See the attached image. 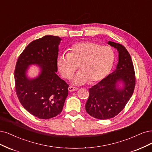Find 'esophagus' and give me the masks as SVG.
<instances>
[{
    "label": "esophagus",
    "instance_id": "obj_1",
    "mask_svg": "<svg viewBox=\"0 0 152 152\" xmlns=\"http://www.w3.org/2000/svg\"><path fill=\"white\" fill-rule=\"evenodd\" d=\"M78 90L77 88H75V87H72V86H69V88H68V90H69V91H76Z\"/></svg>",
    "mask_w": 152,
    "mask_h": 152
}]
</instances>
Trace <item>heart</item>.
Segmentation results:
<instances>
[{
  "label": "heart",
  "mask_w": 152,
  "mask_h": 152,
  "mask_svg": "<svg viewBox=\"0 0 152 152\" xmlns=\"http://www.w3.org/2000/svg\"><path fill=\"white\" fill-rule=\"evenodd\" d=\"M114 61V53L109 46H100L91 42L77 43L69 48V52L58 56L57 65L62 76L68 79L73 76V85H81L89 81L91 84L100 81L108 75Z\"/></svg>",
  "instance_id": "1"
}]
</instances>
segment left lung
Returning <instances> with one entry per match:
<instances>
[{
  "label": "left lung",
  "instance_id": "1",
  "mask_svg": "<svg viewBox=\"0 0 152 152\" xmlns=\"http://www.w3.org/2000/svg\"><path fill=\"white\" fill-rule=\"evenodd\" d=\"M107 43L118 52L116 69L90 88L85 105L88 114L102 120L112 118L123 110L135 86L134 66L129 52L119 43L111 41Z\"/></svg>",
  "mask_w": 152,
  "mask_h": 152
}]
</instances>
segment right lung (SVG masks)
I'll use <instances>...</instances> for the list:
<instances>
[{"label":"right lung","instance_id":"right-lung-1","mask_svg":"<svg viewBox=\"0 0 152 152\" xmlns=\"http://www.w3.org/2000/svg\"><path fill=\"white\" fill-rule=\"evenodd\" d=\"M62 39L46 35L31 42L19 57L14 71L16 92L21 105L39 119H48L62 112L68 85L58 77L57 59ZM40 69L35 78L27 76L29 66Z\"/></svg>","mask_w":152,"mask_h":152}]
</instances>
